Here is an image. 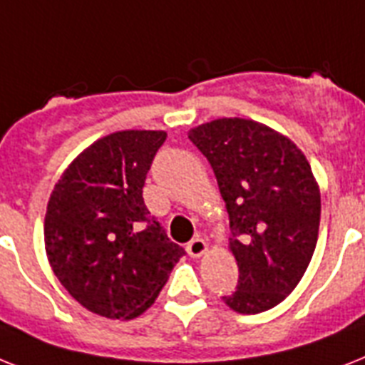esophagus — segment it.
Masks as SVG:
<instances>
[{
  "instance_id": "obj_1",
  "label": "esophagus",
  "mask_w": 365,
  "mask_h": 365,
  "mask_svg": "<svg viewBox=\"0 0 365 365\" xmlns=\"http://www.w3.org/2000/svg\"><path fill=\"white\" fill-rule=\"evenodd\" d=\"M185 250H187L189 257H192V259H198V257H202V255L208 251V245H206V242H204L202 238H195L189 242Z\"/></svg>"
}]
</instances>
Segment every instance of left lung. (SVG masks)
Instances as JSON below:
<instances>
[{"mask_svg": "<svg viewBox=\"0 0 365 365\" xmlns=\"http://www.w3.org/2000/svg\"><path fill=\"white\" fill-rule=\"evenodd\" d=\"M189 138L212 165L230 219L238 285L223 296L242 315L285 300L306 274L321 223V191L287 136L244 118L195 127Z\"/></svg>", "mask_w": 365, "mask_h": 365, "instance_id": "obj_1", "label": "left lung"}]
</instances>
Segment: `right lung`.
Returning <instances> with one entry per match:
<instances>
[{
    "instance_id": "obj_1",
    "label": "right lung",
    "mask_w": 365,
    "mask_h": 365,
    "mask_svg": "<svg viewBox=\"0 0 365 365\" xmlns=\"http://www.w3.org/2000/svg\"><path fill=\"white\" fill-rule=\"evenodd\" d=\"M165 131L103 136L71 163L50 195L44 245L59 283L106 319L152 306L185 251L150 215L142 187Z\"/></svg>"
}]
</instances>
